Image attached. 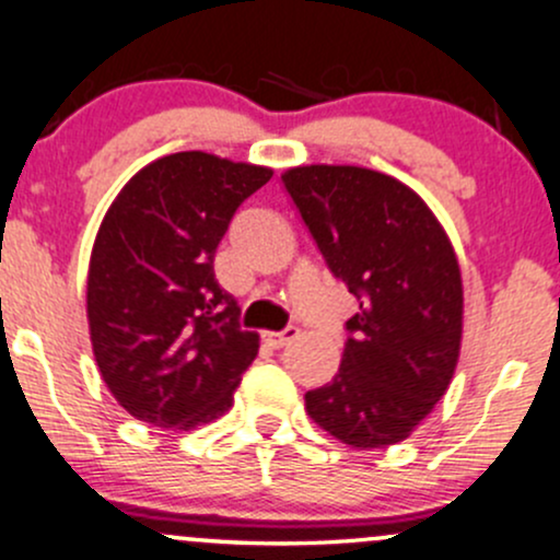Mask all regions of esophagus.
Returning <instances> with one entry per match:
<instances>
[{
	"label": "esophagus",
	"mask_w": 560,
	"mask_h": 560,
	"mask_svg": "<svg viewBox=\"0 0 560 560\" xmlns=\"http://www.w3.org/2000/svg\"><path fill=\"white\" fill-rule=\"evenodd\" d=\"M300 337L298 326H287L284 331H262V342L271 345V347H284L292 342V339Z\"/></svg>",
	"instance_id": "34e87169"
}]
</instances>
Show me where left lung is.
Returning a JSON list of instances; mask_svg holds the SVG:
<instances>
[{
  "instance_id": "obj_1",
  "label": "left lung",
  "mask_w": 560,
  "mask_h": 560,
  "mask_svg": "<svg viewBox=\"0 0 560 560\" xmlns=\"http://www.w3.org/2000/svg\"><path fill=\"white\" fill-rule=\"evenodd\" d=\"M281 182L329 271L358 298L342 363L307 392V416L358 450L402 442L458 363L464 284L453 244L427 202L387 173L300 165Z\"/></svg>"
}]
</instances>
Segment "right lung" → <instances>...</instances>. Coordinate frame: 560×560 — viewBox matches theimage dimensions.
Here are the masks:
<instances>
[{"instance_id":"add662e5","label":"right lung","mask_w":560,"mask_h":560,"mask_svg":"<svg viewBox=\"0 0 560 560\" xmlns=\"http://www.w3.org/2000/svg\"><path fill=\"white\" fill-rule=\"evenodd\" d=\"M262 165L176 152L144 165L96 231L86 316L102 382L133 419L189 429L223 416L260 337L218 287L213 258Z\"/></svg>"}]
</instances>
